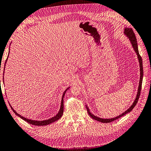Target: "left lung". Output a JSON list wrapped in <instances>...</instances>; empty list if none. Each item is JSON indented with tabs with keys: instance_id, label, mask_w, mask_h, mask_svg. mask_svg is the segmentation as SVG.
<instances>
[{
	"instance_id": "obj_1",
	"label": "left lung",
	"mask_w": 151,
	"mask_h": 151,
	"mask_svg": "<svg viewBox=\"0 0 151 151\" xmlns=\"http://www.w3.org/2000/svg\"><path fill=\"white\" fill-rule=\"evenodd\" d=\"M124 33L125 35H126L127 37L129 39V40L131 41V43L132 45V47L133 48V49H134L135 52H136L137 55V58L139 60V67H140V80H139V87H138V91L137 93V96H136V98L135 99L134 102H133V104L132 106H131L127 110L125 111L124 112H123L122 114H121L120 115L118 116L117 117H115V118H109V119H104V118H101L99 117H97V116H96L95 115H93L92 113H91L90 110L89 109V108H88L86 106V109L87 110V112L89 114V115L94 120H95L96 121H99L100 122H102V123H110V122H112L114 120H116L117 119L120 118L122 116H124V115H126V114L130 112L131 111H132L133 108L135 106L136 104L137 103L138 100H139V96H140V94H141V87H142V81H143V61H142V58H141V56H140L139 53V50H138V46H137V39L135 37V33L133 32V31L132 29V28H127L126 27L124 29Z\"/></svg>"
}]
</instances>
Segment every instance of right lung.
I'll return each instance as SVG.
<instances>
[{"label":"right lung","instance_id":"1","mask_svg":"<svg viewBox=\"0 0 151 151\" xmlns=\"http://www.w3.org/2000/svg\"><path fill=\"white\" fill-rule=\"evenodd\" d=\"M8 59V58H7ZM7 59L6 60L5 62V64L6 63V61H7ZM70 88V87H69ZM69 88H68V89L65 91L63 93V95H62V101H61V105H60V109L59 110V112L58 113L56 114V116H54V117L51 118L50 119H49V120H43V121H37V120H29V119H27L26 118H24L23 117V116H22L21 115H19V114L17 113L15 110H14L13 109V108L11 106V109H12V110H13V112L16 114L17 116H18L19 117H20L22 119H23V120H25V122H27V123H29L30 124H32V125H34V126H46V125H49L50 124H52L53 123V122H55L56 121L58 120L62 116V114H63V112H64V95L65 93H66V91L69 89Z\"/></svg>","mask_w":151,"mask_h":151}]
</instances>
